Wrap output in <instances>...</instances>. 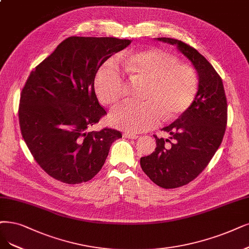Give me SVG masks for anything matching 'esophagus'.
Instances as JSON below:
<instances>
[{
  "label": "esophagus",
  "instance_id": "esophagus-1",
  "mask_svg": "<svg viewBox=\"0 0 249 249\" xmlns=\"http://www.w3.org/2000/svg\"><path fill=\"white\" fill-rule=\"evenodd\" d=\"M123 136L126 137V139H130V140H135V139H137V137H139V135H136V134L131 133V132H125L123 134Z\"/></svg>",
  "mask_w": 249,
  "mask_h": 249
}]
</instances>
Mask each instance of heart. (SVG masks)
Segmentation results:
<instances>
[{
	"label": "heart",
	"instance_id": "heart-1",
	"mask_svg": "<svg viewBox=\"0 0 249 249\" xmlns=\"http://www.w3.org/2000/svg\"><path fill=\"white\" fill-rule=\"evenodd\" d=\"M125 70L132 80L145 82L141 104H124L113 109L108 122L130 132L155 128L161 119L171 121L185 114L198 91L197 75L189 64L161 49L136 52L125 59ZM95 92L101 103L117 104L126 92L125 75L116 58L106 61L95 78Z\"/></svg>",
	"mask_w": 249,
	"mask_h": 249
}]
</instances>
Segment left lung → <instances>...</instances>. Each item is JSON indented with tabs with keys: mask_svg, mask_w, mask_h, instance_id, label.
<instances>
[{
	"mask_svg": "<svg viewBox=\"0 0 249 249\" xmlns=\"http://www.w3.org/2000/svg\"><path fill=\"white\" fill-rule=\"evenodd\" d=\"M157 40L177 45L199 76L194 103L185 114L162 129L175 142L154 135L157 143L155 152L141 158V166L153 182L164 189H174L194 180L213 159L225 135L228 104L223 80L203 55L176 39ZM166 142L171 144L165 145Z\"/></svg>",
	"mask_w": 249,
	"mask_h": 249,
	"instance_id": "8db88e82",
	"label": "left lung"
}]
</instances>
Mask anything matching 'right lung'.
Masks as SVG:
<instances>
[{
    "mask_svg": "<svg viewBox=\"0 0 249 249\" xmlns=\"http://www.w3.org/2000/svg\"><path fill=\"white\" fill-rule=\"evenodd\" d=\"M130 40L70 36L30 73L21 90V135L40 167L69 185L93 178L122 133L112 128L89 131L107 115L98 103V69Z\"/></svg>",
    "mask_w": 249,
    "mask_h": 249,
    "instance_id": "obj_1",
    "label": "right lung"
}]
</instances>
